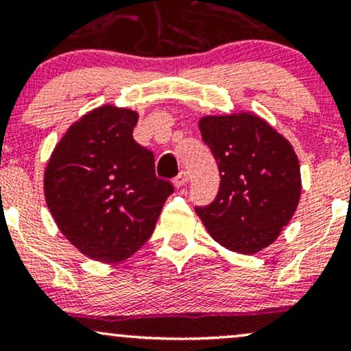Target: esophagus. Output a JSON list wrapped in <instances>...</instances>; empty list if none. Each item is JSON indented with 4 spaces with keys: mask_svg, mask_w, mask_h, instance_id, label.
<instances>
[{
    "mask_svg": "<svg viewBox=\"0 0 351 351\" xmlns=\"http://www.w3.org/2000/svg\"><path fill=\"white\" fill-rule=\"evenodd\" d=\"M188 183V173L186 171H181L178 176H176L175 180H173V184H175L176 188H181L184 186V184Z\"/></svg>",
    "mask_w": 351,
    "mask_h": 351,
    "instance_id": "34e87169",
    "label": "esophagus"
}]
</instances>
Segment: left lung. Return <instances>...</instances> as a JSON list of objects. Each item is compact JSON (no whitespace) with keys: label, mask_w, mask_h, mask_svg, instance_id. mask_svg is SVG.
Segmentation results:
<instances>
[{"label":"left lung","mask_w":351,"mask_h":351,"mask_svg":"<svg viewBox=\"0 0 351 351\" xmlns=\"http://www.w3.org/2000/svg\"><path fill=\"white\" fill-rule=\"evenodd\" d=\"M199 132L221 181L216 199L196 213L213 239L229 251H263L299 206L300 165L291 142L249 112L203 117Z\"/></svg>","instance_id":"obj_1"}]
</instances>
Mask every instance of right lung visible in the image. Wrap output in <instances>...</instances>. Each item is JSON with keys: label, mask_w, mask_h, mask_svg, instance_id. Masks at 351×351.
<instances>
[{"label": "right lung", "mask_w": 351, "mask_h": 351, "mask_svg": "<svg viewBox=\"0 0 351 351\" xmlns=\"http://www.w3.org/2000/svg\"><path fill=\"white\" fill-rule=\"evenodd\" d=\"M136 122L130 108H94L71 125L44 171V196L60 232L99 263L138 251L173 193L170 181L156 178L153 153L134 140Z\"/></svg>", "instance_id": "add662e5"}]
</instances>
